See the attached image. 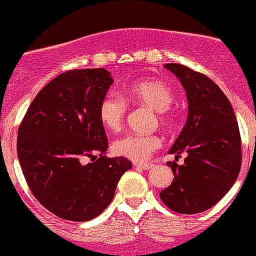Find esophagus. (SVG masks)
I'll return each mask as SVG.
<instances>
[{"instance_id":"34e87169","label":"esophagus","mask_w":256,"mask_h":256,"mask_svg":"<svg viewBox=\"0 0 256 256\" xmlns=\"http://www.w3.org/2000/svg\"><path fill=\"white\" fill-rule=\"evenodd\" d=\"M136 166H138V168L140 169H144V170H148V169L153 168V164L150 163H140V164H136Z\"/></svg>"}]
</instances>
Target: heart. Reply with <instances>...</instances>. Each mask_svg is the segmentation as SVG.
<instances>
[{
	"label": "heart",
	"mask_w": 256,
	"mask_h": 256,
	"mask_svg": "<svg viewBox=\"0 0 256 256\" xmlns=\"http://www.w3.org/2000/svg\"><path fill=\"white\" fill-rule=\"evenodd\" d=\"M123 97L132 104H140L156 112L154 122L170 127L176 120V113L169 106L174 100L173 90L159 80H138L123 90ZM127 106L116 94H107L100 103L98 118L108 130H118L123 124ZM160 136L156 134H126L116 139L112 150L116 156H124L134 162H144L160 146Z\"/></svg>",
	"instance_id": "1"
}]
</instances>
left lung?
<instances>
[{
  "label": "left lung",
  "mask_w": 256,
  "mask_h": 256,
  "mask_svg": "<svg viewBox=\"0 0 256 256\" xmlns=\"http://www.w3.org/2000/svg\"><path fill=\"white\" fill-rule=\"evenodd\" d=\"M180 80L188 98V118L169 153L183 166L168 162L174 179L160 192L169 209L196 214L214 206L232 186L242 166V139L226 96L203 73L178 63L164 64Z\"/></svg>",
  "instance_id": "left-lung-1"
}]
</instances>
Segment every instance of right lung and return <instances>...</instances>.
I'll use <instances>...</instances> for the list:
<instances>
[{
	"label": "right lung",
	"mask_w": 256,
	"mask_h": 256,
	"mask_svg": "<svg viewBox=\"0 0 256 256\" xmlns=\"http://www.w3.org/2000/svg\"><path fill=\"white\" fill-rule=\"evenodd\" d=\"M113 78L104 68L74 70L36 96L18 128L17 156L34 198L57 216L88 222L112 202L132 162L107 158L98 107ZM90 158L92 164L82 160Z\"/></svg>",
	"instance_id": "1"
}]
</instances>
